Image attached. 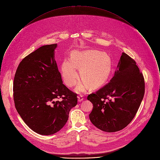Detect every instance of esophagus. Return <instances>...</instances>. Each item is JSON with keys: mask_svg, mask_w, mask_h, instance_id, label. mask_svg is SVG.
<instances>
[{"mask_svg": "<svg viewBox=\"0 0 160 160\" xmlns=\"http://www.w3.org/2000/svg\"><path fill=\"white\" fill-rule=\"evenodd\" d=\"M78 102H82L83 100H84V97L81 95L78 96Z\"/></svg>", "mask_w": 160, "mask_h": 160, "instance_id": "1", "label": "esophagus"}]
</instances>
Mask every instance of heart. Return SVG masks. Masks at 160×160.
Listing matches in <instances>:
<instances>
[{"label": "heart", "instance_id": "obj_1", "mask_svg": "<svg viewBox=\"0 0 160 160\" xmlns=\"http://www.w3.org/2000/svg\"><path fill=\"white\" fill-rule=\"evenodd\" d=\"M82 80L78 84L76 91L85 92L89 88H97L103 86L108 80L111 64L108 56L104 53L92 50L75 51L71 54V60L65 59L61 67L62 76L65 84L72 88L76 85L78 68Z\"/></svg>", "mask_w": 160, "mask_h": 160}]
</instances>
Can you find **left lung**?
I'll return each instance as SVG.
<instances>
[{
  "label": "left lung",
  "instance_id": "left-lung-1",
  "mask_svg": "<svg viewBox=\"0 0 160 160\" xmlns=\"http://www.w3.org/2000/svg\"><path fill=\"white\" fill-rule=\"evenodd\" d=\"M144 93L143 74L135 60L123 52L110 82L88 96L93 104L92 123L107 132L122 130L136 116Z\"/></svg>",
  "mask_w": 160,
  "mask_h": 160
}]
</instances>
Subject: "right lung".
Here are the masks:
<instances>
[{
	"label": "right lung",
	"instance_id": "add662e5",
	"mask_svg": "<svg viewBox=\"0 0 160 160\" xmlns=\"http://www.w3.org/2000/svg\"><path fill=\"white\" fill-rule=\"evenodd\" d=\"M57 47L42 46L29 54L20 63L14 77L15 108L26 125L41 135L59 131L78 103L77 94L63 84L55 60Z\"/></svg>",
	"mask_w": 160,
	"mask_h": 160
}]
</instances>
